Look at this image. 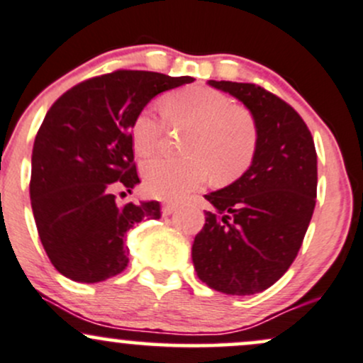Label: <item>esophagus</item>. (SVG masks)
Listing matches in <instances>:
<instances>
[{"mask_svg": "<svg viewBox=\"0 0 363 363\" xmlns=\"http://www.w3.org/2000/svg\"><path fill=\"white\" fill-rule=\"evenodd\" d=\"M175 208H177V203H163V207H162V213L163 216H170L172 212L175 211Z\"/></svg>", "mask_w": 363, "mask_h": 363, "instance_id": "34e87169", "label": "esophagus"}]
</instances>
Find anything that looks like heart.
Listing matches in <instances>:
<instances>
[{
  "mask_svg": "<svg viewBox=\"0 0 363 363\" xmlns=\"http://www.w3.org/2000/svg\"><path fill=\"white\" fill-rule=\"evenodd\" d=\"M162 116L150 109L135 114L130 125L133 150L151 156L172 128H189L182 140L184 158H152L144 165L147 193L177 200L200 188L211 174L217 184H228L250 169L259 146V130L249 111L226 94L193 85L174 90L162 101Z\"/></svg>",
  "mask_w": 363,
  "mask_h": 363,
  "instance_id": "heart-1",
  "label": "heart"
}]
</instances>
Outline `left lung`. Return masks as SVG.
Listing matches in <instances>:
<instances>
[{
    "instance_id": "1",
    "label": "left lung",
    "mask_w": 363,
    "mask_h": 363,
    "mask_svg": "<svg viewBox=\"0 0 363 363\" xmlns=\"http://www.w3.org/2000/svg\"><path fill=\"white\" fill-rule=\"evenodd\" d=\"M250 109L259 146L250 169L205 194L212 211L191 249L198 278L217 292L250 296L272 287L297 257L316 203V151L299 113L254 83L213 82Z\"/></svg>"
}]
</instances>
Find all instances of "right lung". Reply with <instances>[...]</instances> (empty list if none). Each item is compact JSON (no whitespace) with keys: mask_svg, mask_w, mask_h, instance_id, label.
I'll use <instances>...</instances> for the list:
<instances>
[{"mask_svg":"<svg viewBox=\"0 0 363 363\" xmlns=\"http://www.w3.org/2000/svg\"><path fill=\"white\" fill-rule=\"evenodd\" d=\"M191 82L118 69L78 83L48 109L34 139L29 193L41 245L60 274L97 284L127 268V231L162 216L158 201H116L140 182L132 120L160 91Z\"/></svg>","mask_w":363,"mask_h":363,"instance_id":"right-lung-1","label":"right lung"}]
</instances>
